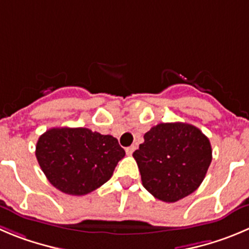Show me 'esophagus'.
Masks as SVG:
<instances>
[{
	"mask_svg": "<svg viewBox=\"0 0 249 249\" xmlns=\"http://www.w3.org/2000/svg\"><path fill=\"white\" fill-rule=\"evenodd\" d=\"M135 146H130V147H126V150H125V151H126V155H129V156H130V155H132V152H134V151H135Z\"/></svg>",
	"mask_w": 249,
	"mask_h": 249,
	"instance_id": "esophagus-1",
	"label": "esophagus"
}]
</instances>
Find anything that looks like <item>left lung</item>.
I'll return each instance as SVG.
<instances>
[{
	"instance_id": "obj_1",
	"label": "left lung",
	"mask_w": 249,
	"mask_h": 249,
	"mask_svg": "<svg viewBox=\"0 0 249 249\" xmlns=\"http://www.w3.org/2000/svg\"><path fill=\"white\" fill-rule=\"evenodd\" d=\"M132 153L148 193L174 203L198 189L213 160L209 139L194 125L161 123Z\"/></svg>"
}]
</instances>
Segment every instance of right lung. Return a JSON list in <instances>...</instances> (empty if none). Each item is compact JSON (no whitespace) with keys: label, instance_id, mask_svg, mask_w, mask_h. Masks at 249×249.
I'll use <instances>...</instances> for the list:
<instances>
[{"label":"right lung","instance_id":"1","mask_svg":"<svg viewBox=\"0 0 249 249\" xmlns=\"http://www.w3.org/2000/svg\"><path fill=\"white\" fill-rule=\"evenodd\" d=\"M36 156L56 189L85 195L110 179L125 151L111 135L87 127H53L39 138Z\"/></svg>","mask_w":249,"mask_h":249}]
</instances>
